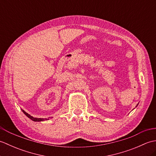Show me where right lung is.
I'll return each mask as SVG.
<instances>
[{"mask_svg": "<svg viewBox=\"0 0 156 156\" xmlns=\"http://www.w3.org/2000/svg\"><path fill=\"white\" fill-rule=\"evenodd\" d=\"M23 112H24V114L27 116V117H29L30 119H31V120H33L34 121H45V120H48L47 119H43V118H35V117H33L32 116H31L30 115H29L27 112H26L25 111L22 110Z\"/></svg>", "mask_w": 156, "mask_h": 156, "instance_id": "add662e5", "label": "right lung"}]
</instances>
